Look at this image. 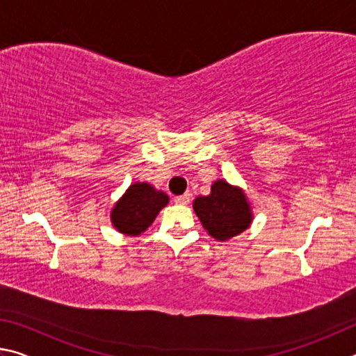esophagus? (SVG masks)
Here are the masks:
<instances>
[{
  "label": "esophagus",
  "instance_id": "34e87169",
  "mask_svg": "<svg viewBox=\"0 0 356 356\" xmlns=\"http://www.w3.org/2000/svg\"><path fill=\"white\" fill-rule=\"evenodd\" d=\"M190 193H185V195H180V196H176L174 197V202L176 204H180V206H186V204L190 202Z\"/></svg>",
  "mask_w": 356,
  "mask_h": 356
}]
</instances>
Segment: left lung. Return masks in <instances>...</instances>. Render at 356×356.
<instances>
[{"label":"left lung","mask_w":356,"mask_h":356,"mask_svg":"<svg viewBox=\"0 0 356 356\" xmlns=\"http://www.w3.org/2000/svg\"><path fill=\"white\" fill-rule=\"evenodd\" d=\"M193 209L204 229L221 242L243 232L251 222L250 206L245 195L225 180H216L209 196L196 197Z\"/></svg>","instance_id":"8db88e82"}]
</instances>
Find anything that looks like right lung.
Wrapping results in <instances>:
<instances>
[{
	"label": "right lung",
	"instance_id": "right-lung-1",
	"mask_svg": "<svg viewBox=\"0 0 356 356\" xmlns=\"http://www.w3.org/2000/svg\"><path fill=\"white\" fill-rule=\"evenodd\" d=\"M166 204L168 196L163 191H155L149 184H135L114 206L111 221L119 232L138 236L152 225Z\"/></svg>",
	"mask_w": 356,
	"mask_h": 356
}]
</instances>
